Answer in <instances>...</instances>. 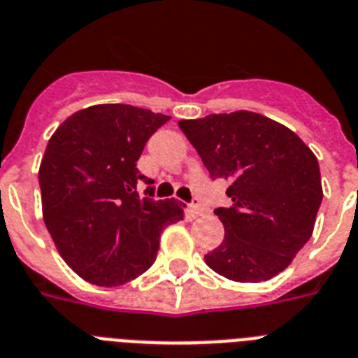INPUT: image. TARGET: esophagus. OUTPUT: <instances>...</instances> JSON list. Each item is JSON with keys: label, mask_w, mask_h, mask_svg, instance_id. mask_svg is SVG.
Masks as SVG:
<instances>
[{"label": "esophagus", "mask_w": 358, "mask_h": 358, "mask_svg": "<svg viewBox=\"0 0 358 358\" xmlns=\"http://www.w3.org/2000/svg\"><path fill=\"white\" fill-rule=\"evenodd\" d=\"M204 213V211H202V208H200V206H196V204H193V206H189L187 208V219L189 220H194V219H199L200 215Z\"/></svg>", "instance_id": "34e87169"}]
</instances>
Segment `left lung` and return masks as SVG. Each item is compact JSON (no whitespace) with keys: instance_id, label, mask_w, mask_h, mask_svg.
I'll use <instances>...</instances> for the list:
<instances>
[{"instance_id":"1","label":"left lung","mask_w":358,"mask_h":358,"mask_svg":"<svg viewBox=\"0 0 358 358\" xmlns=\"http://www.w3.org/2000/svg\"><path fill=\"white\" fill-rule=\"evenodd\" d=\"M178 127L211 178H226L231 206L217 208L224 241L204 259L239 283L283 272L315 229L320 167L300 136L274 119L239 110L182 119Z\"/></svg>"}]
</instances>
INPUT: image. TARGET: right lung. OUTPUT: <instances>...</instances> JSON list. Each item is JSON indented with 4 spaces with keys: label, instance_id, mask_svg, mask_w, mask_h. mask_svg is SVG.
I'll use <instances>...</instances> for the list:
<instances>
[{
    "label": "right lung",
    "instance_id": "obj_1",
    "mask_svg": "<svg viewBox=\"0 0 358 358\" xmlns=\"http://www.w3.org/2000/svg\"><path fill=\"white\" fill-rule=\"evenodd\" d=\"M169 119L130 104H95L71 113L49 139L38 171L43 222L84 281L117 287L136 280L156 259L165 226L184 220L178 200L138 193L139 182H152L136 162Z\"/></svg>",
    "mask_w": 358,
    "mask_h": 358
}]
</instances>
